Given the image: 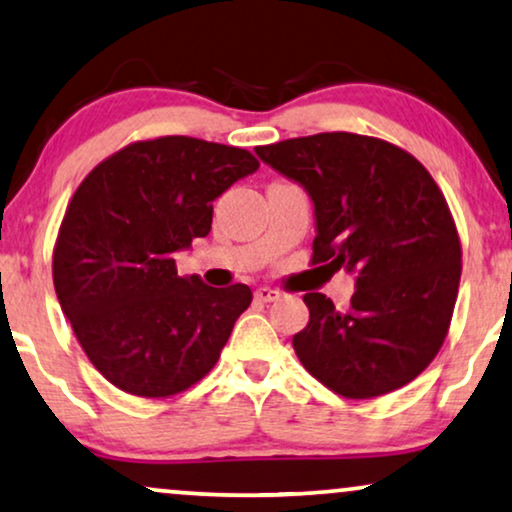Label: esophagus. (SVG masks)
Instances as JSON below:
<instances>
[{
	"instance_id": "obj_1",
	"label": "esophagus",
	"mask_w": 512,
	"mask_h": 512,
	"mask_svg": "<svg viewBox=\"0 0 512 512\" xmlns=\"http://www.w3.org/2000/svg\"><path fill=\"white\" fill-rule=\"evenodd\" d=\"M254 296H256V301L270 303V301H277V298H280V291L270 289V287H261V289L254 291Z\"/></svg>"
}]
</instances>
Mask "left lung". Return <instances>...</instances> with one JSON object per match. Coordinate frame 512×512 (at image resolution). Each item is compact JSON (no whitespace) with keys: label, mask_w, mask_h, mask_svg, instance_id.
Wrapping results in <instances>:
<instances>
[{"label":"left lung","mask_w":512,"mask_h":512,"mask_svg":"<svg viewBox=\"0 0 512 512\" xmlns=\"http://www.w3.org/2000/svg\"><path fill=\"white\" fill-rule=\"evenodd\" d=\"M256 155L313 199V263L355 275L345 310L317 291L303 296L298 360L350 400L407 386L442 348L461 280L459 232L433 176L397 145L345 131Z\"/></svg>","instance_id":"1"}]
</instances>
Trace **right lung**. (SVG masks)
<instances>
[{
	"label": "right lung",
	"mask_w": 512,
	"mask_h": 512,
	"mask_svg": "<svg viewBox=\"0 0 512 512\" xmlns=\"http://www.w3.org/2000/svg\"><path fill=\"white\" fill-rule=\"evenodd\" d=\"M256 157L190 136L138 141L84 178L53 249V287L91 364L138 397H169L214 369L251 289L176 272L214 202Z\"/></svg>",
	"instance_id": "obj_1"
}]
</instances>
